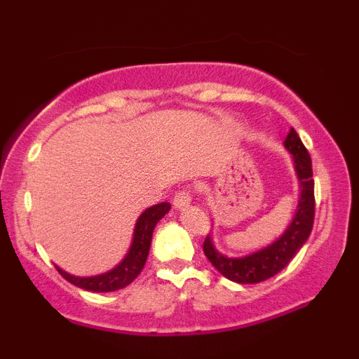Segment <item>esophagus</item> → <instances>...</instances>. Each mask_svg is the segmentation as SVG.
Instances as JSON below:
<instances>
[{
  "label": "esophagus",
  "mask_w": 359,
  "mask_h": 359,
  "mask_svg": "<svg viewBox=\"0 0 359 359\" xmlns=\"http://www.w3.org/2000/svg\"><path fill=\"white\" fill-rule=\"evenodd\" d=\"M191 201H192V192H191V189H182V191L175 192V196H174V205H175L177 209L187 208V205L191 204Z\"/></svg>",
  "instance_id": "obj_1"
}]
</instances>
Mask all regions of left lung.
<instances>
[{
	"label": "left lung",
	"mask_w": 359,
	"mask_h": 359,
	"mask_svg": "<svg viewBox=\"0 0 359 359\" xmlns=\"http://www.w3.org/2000/svg\"><path fill=\"white\" fill-rule=\"evenodd\" d=\"M283 145L292 154L295 172L300 182V199L297 211L285 233L277 241L271 243L266 248L251 253L243 258H228L214 248L211 236H205L203 250L212 266L236 283H258L263 280L273 277L280 270L288 265L292 258L299 253L304 243L307 241L312 231L316 212L314 199V179H312V160L297 131L290 128Z\"/></svg>",
	"instance_id": "1"
}]
</instances>
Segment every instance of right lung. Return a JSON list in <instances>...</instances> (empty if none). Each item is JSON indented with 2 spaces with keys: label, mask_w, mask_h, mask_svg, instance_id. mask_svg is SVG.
I'll return each mask as SVG.
<instances>
[{
  "label": "right lung",
  "mask_w": 359,
  "mask_h": 359,
  "mask_svg": "<svg viewBox=\"0 0 359 359\" xmlns=\"http://www.w3.org/2000/svg\"><path fill=\"white\" fill-rule=\"evenodd\" d=\"M168 209H170V204L160 203L148 208L138 217L130 251H128L125 259L119 263L116 269L109 270L108 273L96 275V277H74L71 273H65L59 266H57V270L72 285L84 288V290L89 292H114L119 290V288H125L138 277L140 271L145 266L148 251H150L151 234H154L156 222L165 216Z\"/></svg>",
  "instance_id": "right-lung-1"
}]
</instances>
